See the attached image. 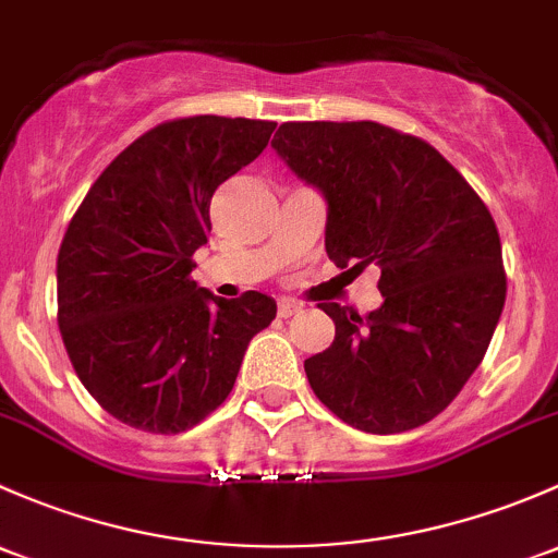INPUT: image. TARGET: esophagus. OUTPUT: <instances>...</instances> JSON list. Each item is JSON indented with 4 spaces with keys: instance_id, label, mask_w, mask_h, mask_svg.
<instances>
[{
    "instance_id": "obj_1",
    "label": "esophagus",
    "mask_w": 558,
    "mask_h": 558,
    "mask_svg": "<svg viewBox=\"0 0 558 558\" xmlns=\"http://www.w3.org/2000/svg\"><path fill=\"white\" fill-rule=\"evenodd\" d=\"M301 312V303H295V301H279V306H277V314L281 319H290V317H295V314Z\"/></svg>"
}]
</instances>
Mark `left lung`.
Listing matches in <instances>:
<instances>
[{"label": "left lung", "instance_id": "obj_1", "mask_svg": "<svg viewBox=\"0 0 558 558\" xmlns=\"http://www.w3.org/2000/svg\"><path fill=\"white\" fill-rule=\"evenodd\" d=\"M274 150L327 198L338 268H381V308L322 303L336 338L308 357L314 395L352 427H422L462 392L505 306L502 244L481 195L433 145L373 120L281 123Z\"/></svg>", "mask_w": 558, "mask_h": 558}]
</instances>
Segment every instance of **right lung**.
Segmentation results:
<instances>
[{
  "label": "right lung",
  "mask_w": 558,
  "mask_h": 558,
  "mask_svg": "<svg viewBox=\"0 0 558 558\" xmlns=\"http://www.w3.org/2000/svg\"><path fill=\"white\" fill-rule=\"evenodd\" d=\"M274 120H166L90 185L59 250V327L74 373L107 413L177 435L226 403L252 336L277 303L222 301L193 281L217 187L252 163Z\"/></svg>",
  "instance_id": "add662e5"
}]
</instances>
